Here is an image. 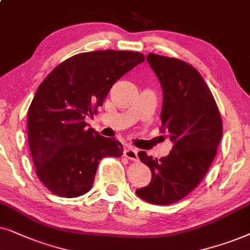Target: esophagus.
<instances>
[{
  "label": "esophagus",
  "instance_id": "1",
  "mask_svg": "<svg viewBox=\"0 0 250 250\" xmlns=\"http://www.w3.org/2000/svg\"><path fill=\"white\" fill-rule=\"evenodd\" d=\"M123 155H125L127 159L131 160V161H138L137 151H136V149L132 148V147L125 148V152H123Z\"/></svg>",
  "mask_w": 250,
  "mask_h": 250
}]
</instances>
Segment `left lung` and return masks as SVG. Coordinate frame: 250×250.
Here are the masks:
<instances>
[{"instance_id":"8db88e82","label":"left lung","mask_w":250,"mask_h":250,"mask_svg":"<svg viewBox=\"0 0 250 250\" xmlns=\"http://www.w3.org/2000/svg\"><path fill=\"white\" fill-rule=\"evenodd\" d=\"M146 59L161 82V127L174 146L161 159L138 153L152 172V181L136 194L153 205H172L207 174L221 143L223 123L210 89L192 65L155 53H148Z\"/></svg>"}]
</instances>
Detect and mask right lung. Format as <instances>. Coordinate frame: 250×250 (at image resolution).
<instances>
[{"instance_id":"1","label":"right lung","mask_w":250,"mask_h":250,"mask_svg":"<svg viewBox=\"0 0 250 250\" xmlns=\"http://www.w3.org/2000/svg\"><path fill=\"white\" fill-rule=\"evenodd\" d=\"M145 61L135 51L82 52L55 67L39 85L28 108L27 132L35 172L59 197L91 188L103 158H120L123 146L86 128L118 80Z\"/></svg>"}]
</instances>
